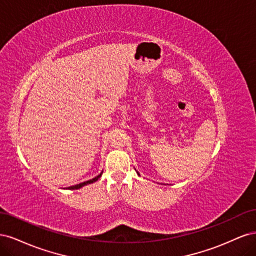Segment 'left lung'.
Returning a JSON list of instances; mask_svg holds the SVG:
<instances>
[{"instance_id":"8db88e82","label":"left lung","mask_w":256,"mask_h":256,"mask_svg":"<svg viewBox=\"0 0 256 256\" xmlns=\"http://www.w3.org/2000/svg\"><path fill=\"white\" fill-rule=\"evenodd\" d=\"M136 173H138V172H136Z\"/></svg>"}]
</instances>
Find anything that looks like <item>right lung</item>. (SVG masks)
I'll return each instance as SVG.
<instances>
[{"label":"right lung","mask_w":256,"mask_h":256,"mask_svg":"<svg viewBox=\"0 0 256 256\" xmlns=\"http://www.w3.org/2000/svg\"><path fill=\"white\" fill-rule=\"evenodd\" d=\"M104 172V171H102ZM102 172L100 173L99 175H97L96 177H94V178H92V180H88V182H81V184H74V186H70V187H68V189L69 190H76V189H80V188H82V187H84V186H86V184H92V182H97L99 178H100V176L102 175Z\"/></svg>","instance_id":"obj_1"}]
</instances>
